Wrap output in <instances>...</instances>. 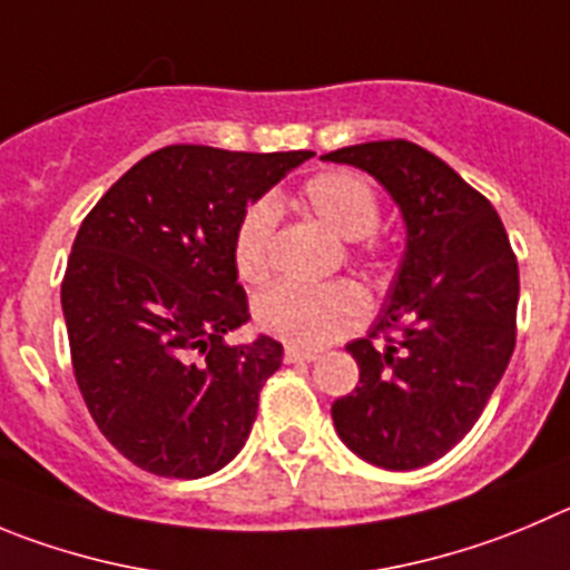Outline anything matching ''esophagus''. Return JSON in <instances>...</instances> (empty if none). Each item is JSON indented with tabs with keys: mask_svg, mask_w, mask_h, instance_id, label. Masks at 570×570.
Wrapping results in <instances>:
<instances>
[{
	"mask_svg": "<svg viewBox=\"0 0 570 570\" xmlns=\"http://www.w3.org/2000/svg\"><path fill=\"white\" fill-rule=\"evenodd\" d=\"M317 357H321L317 351L297 348V345H286V351H284V360H286V363H315Z\"/></svg>",
	"mask_w": 570,
	"mask_h": 570,
	"instance_id": "esophagus-1",
	"label": "esophagus"
}]
</instances>
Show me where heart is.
Wrapping results in <instances>:
<instances>
[{
	"label": "heart",
	"mask_w": 570,
	"mask_h": 570,
	"mask_svg": "<svg viewBox=\"0 0 570 570\" xmlns=\"http://www.w3.org/2000/svg\"><path fill=\"white\" fill-rule=\"evenodd\" d=\"M301 202L343 242H357L360 253H376L380 196L368 179L357 171L315 174L301 188ZM275 207L267 199L244 210L233 238V261L244 281H264L273 269ZM368 315V303L360 286L351 281L332 284H284L269 286L255 301V323L273 337L292 345H326L357 328Z\"/></svg>",
	"instance_id": "b5f03b06"
}]
</instances>
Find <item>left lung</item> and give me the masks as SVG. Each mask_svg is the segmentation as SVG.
Listing matches in <instances>:
<instances>
[{
	"label": "left lung",
	"instance_id": "obj_1",
	"mask_svg": "<svg viewBox=\"0 0 570 570\" xmlns=\"http://www.w3.org/2000/svg\"><path fill=\"white\" fill-rule=\"evenodd\" d=\"M380 179L407 227L402 264L368 337L345 345L360 385L332 405L348 450L382 470H419L472 430L518 337L520 275L501 216L411 140L323 154Z\"/></svg>",
	"mask_w": 570,
	"mask_h": 570
}]
</instances>
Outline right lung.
<instances>
[{
    "label": "right lung",
    "instance_id": "1",
    "mask_svg": "<svg viewBox=\"0 0 570 570\" xmlns=\"http://www.w3.org/2000/svg\"><path fill=\"white\" fill-rule=\"evenodd\" d=\"M312 151L165 146L131 165L78 230L61 281L72 371L100 433L163 478L238 455L284 345L249 321L233 238L249 202Z\"/></svg>",
    "mask_w": 570,
    "mask_h": 570
}]
</instances>
